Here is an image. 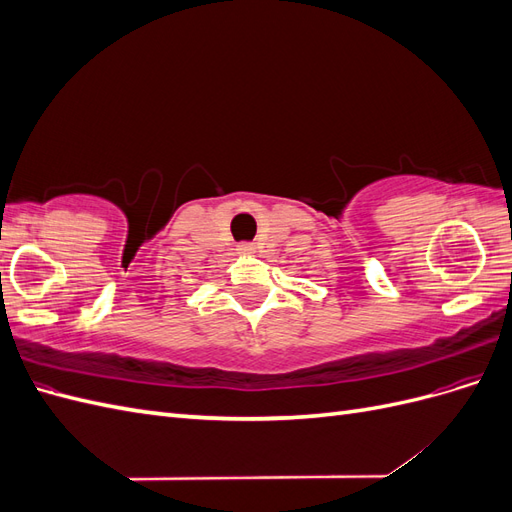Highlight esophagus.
Wrapping results in <instances>:
<instances>
[{
	"instance_id": "34e87169",
	"label": "esophagus",
	"mask_w": 512,
	"mask_h": 512,
	"mask_svg": "<svg viewBox=\"0 0 512 512\" xmlns=\"http://www.w3.org/2000/svg\"><path fill=\"white\" fill-rule=\"evenodd\" d=\"M237 250H239L241 254H250V252H254V245H252V243H247V241H243V243H239V245H237Z\"/></svg>"
}]
</instances>
